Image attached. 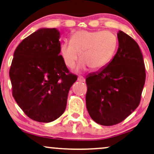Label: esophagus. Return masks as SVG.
Segmentation results:
<instances>
[{
  "label": "esophagus",
  "instance_id": "obj_1",
  "mask_svg": "<svg viewBox=\"0 0 154 154\" xmlns=\"http://www.w3.org/2000/svg\"><path fill=\"white\" fill-rule=\"evenodd\" d=\"M77 79H78V81H79V82H85V78L83 77H82V76H80V77H78Z\"/></svg>",
  "mask_w": 154,
  "mask_h": 154
}]
</instances>
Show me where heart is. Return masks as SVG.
Instances as JSON below:
<instances>
[{
    "mask_svg": "<svg viewBox=\"0 0 154 154\" xmlns=\"http://www.w3.org/2000/svg\"><path fill=\"white\" fill-rule=\"evenodd\" d=\"M118 40L109 31H79L75 33L70 42L60 46V54L68 68L74 69L79 58L80 69L88 66L93 70L105 68L116 52Z\"/></svg>",
    "mask_w": 154,
    "mask_h": 154,
    "instance_id": "heart-1",
    "label": "heart"
}]
</instances>
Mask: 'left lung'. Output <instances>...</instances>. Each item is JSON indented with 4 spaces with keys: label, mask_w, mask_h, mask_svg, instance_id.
<instances>
[{
    "label": "left lung",
    "mask_w": 154,
    "mask_h": 154,
    "mask_svg": "<svg viewBox=\"0 0 154 154\" xmlns=\"http://www.w3.org/2000/svg\"><path fill=\"white\" fill-rule=\"evenodd\" d=\"M119 47L112 61L86 79V104L93 120L114 125L125 119L140 105L146 72L137 43L119 31Z\"/></svg>",
    "instance_id": "1"
}]
</instances>
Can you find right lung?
Wrapping results in <instances>:
<instances>
[{
    "label": "right lung",
    "instance_id": "1",
    "mask_svg": "<svg viewBox=\"0 0 154 154\" xmlns=\"http://www.w3.org/2000/svg\"><path fill=\"white\" fill-rule=\"evenodd\" d=\"M60 33L40 29L21 41L10 69L12 96L30 119L49 123L65 112L77 75L69 72L60 52Z\"/></svg>",
    "mask_w": 154,
    "mask_h": 154
}]
</instances>
